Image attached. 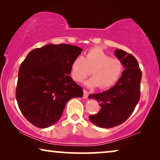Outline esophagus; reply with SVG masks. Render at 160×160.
<instances>
[{
  "label": "esophagus",
  "mask_w": 160,
  "mask_h": 160,
  "mask_svg": "<svg viewBox=\"0 0 160 160\" xmlns=\"http://www.w3.org/2000/svg\"><path fill=\"white\" fill-rule=\"evenodd\" d=\"M83 92H84V95H83V98H84V99H87V98H88L89 92L86 90V89H84Z\"/></svg>",
  "instance_id": "esophagus-1"
}]
</instances>
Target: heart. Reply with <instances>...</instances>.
<instances>
[{"instance_id":"1","label":"heart","mask_w":160,"mask_h":160,"mask_svg":"<svg viewBox=\"0 0 160 160\" xmlns=\"http://www.w3.org/2000/svg\"><path fill=\"white\" fill-rule=\"evenodd\" d=\"M92 74L93 76L85 82L87 87L105 89L114 85L119 79L123 71V62L120 59L111 57L100 47H93L84 58L78 56L71 65L70 74L77 82H82Z\"/></svg>"}]
</instances>
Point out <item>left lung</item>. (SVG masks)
Returning <instances> with one entry per match:
<instances>
[{
	"label": "left lung",
	"instance_id": "1",
	"mask_svg": "<svg viewBox=\"0 0 160 160\" xmlns=\"http://www.w3.org/2000/svg\"><path fill=\"white\" fill-rule=\"evenodd\" d=\"M114 54L123 62L124 70L121 77L108 90L89 95V99L98 100L101 107L97 114L89 116V120L102 128H113L125 122L141 96L142 73L137 60L122 49L115 50Z\"/></svg>",
	"mask_w": 160,
	"mask_h": 160
}]
</instances>
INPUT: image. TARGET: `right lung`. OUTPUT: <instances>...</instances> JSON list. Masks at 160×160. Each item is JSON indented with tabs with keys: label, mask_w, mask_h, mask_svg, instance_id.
I'll return each instance as SVG.
<instances>
[{
	"label": "right lung",
	"mask_w": 160,
	"mask_h": 160,
	"mask_svg": "<svg viewBox=\"0 0 160 160\" xmlns=\"http://www.w3.org/2000/svg\"><path fill=\"white\" fill-rule=\"evenodd\" d=\"M80 47L48 44L29 52L19 68L16 98L21 112L37 128L58 122L65 105L73 98H82L83 89L69 76Z\"/></svg>",
	"instance_id": "add662e5"
}]
</instances>
